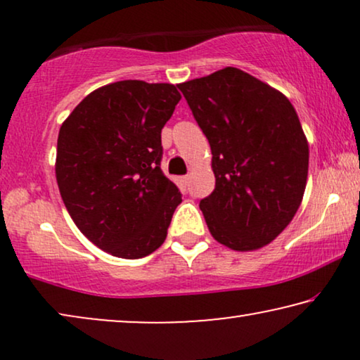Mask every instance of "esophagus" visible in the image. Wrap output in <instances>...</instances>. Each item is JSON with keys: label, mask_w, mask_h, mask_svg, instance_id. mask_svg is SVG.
<instances>
[{"label": "esophagus", "mask_w": 360, "mask_h": 360, "mask_svg": "<svg viewBox=\"0 0 360 360\" xmlns=\"http://www.w3.org/2000/svg\"><path fill=\"white\" fill-rule=\"evenodd\" d=\"M180 181H181V185H188V181H190V176L188 175H181L180 176Z\"/></svg>", "instance_id": "1"}]
</instances>
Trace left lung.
<instances>
[{
	"label": "left lung",
	"instance_id": "obj_1",
	"mask_svg": "<svg viewBox=\"0 0 360 360\" xmlns=\"http://www.w3.org/2000/svg\"><path fill=\"white\" fill-rule=\"evenodd\" d=\"M210 142L216 185L200 201L218 243L254 250L272 243L302 203L308 142L282 93L239 68L180 83Z\"/></svg>",
	"mask_w": 360,
	"mask_h": 360
}]
</instances>
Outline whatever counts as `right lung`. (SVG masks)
<instances>
[{
	"label": "right lung",
	"instance_id": "add662e5",
	"mask_svg": "<svg viewBox=\"0 0 360 360\" xmlns=\"http://www.w3.org/2000/svg\"><path fill=\"white\" fill-rule=\"evenodd\" d=\"M180 98L170 83L116 82L83 98L58 131L62 200L108 254L141 259L164 244L181 193L160 169V134Z\"/></svg>",
	"mask_w": 360,
	"mask_h": 360
}]
</instances>
